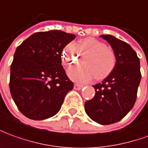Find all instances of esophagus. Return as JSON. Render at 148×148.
<instances>
[{"mask_svg": "<svg viewBox=\"0 0 148 148\" xmlns=\"http://www.w3.org/2000/svg\"><path fill=\"white\" fill-rule=\"evenodd\" d=\"M83 87H84V85H82V84H76L74 85V89H75V90H80V89L83 88Z\"/></svg>", "mask_w": 148, "mask_h": 148, "instance_id": "obj_1", "label": "esophagus"}]
</instances>
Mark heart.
Instances as JSON below:
<instances>
[{"label": "heart", "mask_w": 148, "mask_h": 148, "mask_svg": "<svg viewBox=\"0 0 148 148\" xmlns=\"http://www.w3.org/2000/svg\"><path fill=\"white\" fill-rule=\"evenodd\" d=\"M84 56L83 65L74 66L68 70V75L73 81L87 83L95 77L102 80L111 75L116 66V55L105 43L92 37L82 39L74 44H69L62 52L64 65L71 66Z\"/></svg>", "instance_id": "1"}]
</instances>
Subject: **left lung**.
I'll return each mask as SVG.
<instances>
[{
  "instance_id": "1",
  "label": "left lung",
  "mask_w": 148,
  "mask_h": 148,
  "mask_svg": "<svg viewBox=\"0 0 148 148\" xmlns=\"http://www.w3.org/2000/svg\"><path fill=\"white\" fill-rule=\"evenodd\" d=\"M116 55V66L111 75L96 85V94L86 101L87 115L103 125L121 120L133 108L141 79L139 59L126 42L111 35H101Z\"/></svg>"
}]
</instances>
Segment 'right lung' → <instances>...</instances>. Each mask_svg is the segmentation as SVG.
Returning a JSON list of instances; mask_svg holds the SVG:
<instances>
[{
	"mask_svg": "<svg viewBox=\"0 0 148 148\" xmlns=\"http://www.w3.org/2000/svg\"><path fill=\"white\" fill-rule=\"evenodd\" d=\"M76 36L59 30L36 32L16 50L9 88L20 112L34 120L55 116L74 84L61 64L63 49Z\"/></svg>",
	"mask_w": 148,
	"mask_h": 148,
	"instance_id": "add662e5",
	"label": "right lung"
}]
</instances>
